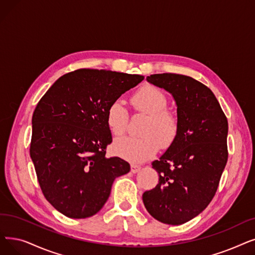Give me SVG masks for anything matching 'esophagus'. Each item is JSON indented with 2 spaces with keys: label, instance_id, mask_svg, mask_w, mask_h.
I'll use <instances>...</instances> for the list:
<instances>
[{
  "label": "esophagus",
  "instance_id": "1",
  "mask_svg": "<svg viewBox=\"0 0 255 255\" xmlns=\"http://www.w3.org/2000/svg\"><path fill=\"white\" fill-rule=\"evenodd\" d=\"M139 170H140V165H137L134 163L131 164V172L132 173H137Z\"/></svg>",
  "mask_w": 255,
  "mask_h": 255
}]
</instances>
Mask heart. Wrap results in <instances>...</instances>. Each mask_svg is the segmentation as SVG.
Returning a JSON list of instances; mask_svg holds the SVG:
<instances>
[{
	"label": "heart",
	"mask_w": 255,
	"mask_h": 255,
	"mask_svg": "<svg viewBox=\"0 0 255 255\" xmlns=\"http://www.w3.org/2000/svg\"><path fill=\"white\" fill-rule=\"evenodd\" d=\"M131 104L136 113L149 116L143 136H123L116 139L114 150L131 162H142L156 154L160 148L171 147L179 133V120L171 110L167 109L168 97L160 88L145 85L132 96ZM129 114L121 101L116 100L106 112V122L110 132L116 136L125 133L128 126Z\"/></svg>",
	"instance_id": "obj_1"
}]
</instances>
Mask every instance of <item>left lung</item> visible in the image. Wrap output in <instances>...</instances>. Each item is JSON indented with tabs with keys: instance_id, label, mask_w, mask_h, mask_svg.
I'll use <instances>...</instances> for the list:
<instances>
[{
	"instance_id": "obj_1",
	"label": "left lung",
	"mask_w": 255,
	"mask_h": 255,
	"mask_svg": "<svg viewBox=\"0 0 255 255\" xmlns=\"http://www.w3.org/2000/svg\"><path fill=\"white\" fill-rule=\"evenodd\" d=\"M147 80L174 97L179 133L152 162L159 180L142 201L159 222L180 225L202 213L218 190L228 158V122L214 93L192 77L164 73Z\"/></svg>"
}]
</instances>
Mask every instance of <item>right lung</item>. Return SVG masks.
<instances>
[{
    "mask_svg": "<svg viewBox=\"0 0 255 255\" xmlns=\"http://www.w3.org/2000/svg\"><path fill=\"white\" fill-rule=\"evenodd\" d=\"M142 80L140 75L80 69L61 76L37 103L30 156L43 196L62 215H96L114 180L130 171L124 159L105 156L113 141L106 112Z\"/></svg>",
    "mask_w": 255,
    "mask_h": 255,
    "instance_id": "right-lung-1",
    "label": "right lung"
}]
</instances>
